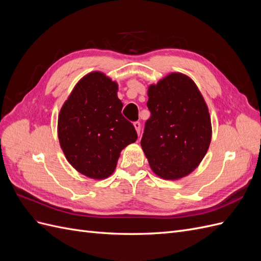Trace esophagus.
<instances>
[{"label":"esophagus","mask_w":261,"mask_h":261,"mask_svg":"<svg viewBox=\"0 0 261 261\" xmlns=\"http://www.w3.org/2000/svg\"><path fill=\"white\" fill-rule=\"evenodd\" d=\"M134 126H135V129H136L138 135H140V127H141L140 122H138V121L137 122H134Z\"/></svg>","instance_id":"esophagus-1"}]
</instances>
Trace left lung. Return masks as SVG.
Here are the masks:
<instances>
[{
    "label": "left lung",
    "instance_id": "left-lung-1",
    "mask_svg": "<svg viewBox=\"0 0 261 261\" xmlns=\"http://www.w3.org/2000/svg\"><path fill=\"white\" fill-rule=\"evenodd\" d=\"M140 145L156 175L176 179L195 170L211 141V121L200 91L191 78L173 73L148 89Z\"/></svg>",
    "mask_w": 261,
    "mask_h": 261
}]
</instances>
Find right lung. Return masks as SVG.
<instances>
[{
	"label": "right lung",
	"instance_id": "add662e5",
	"mask_svg": "<svg viewBox=\"0 0 261 261\" xmlns=\"http://www.w3.org/2000/svg\"><path fill=\"white\" fill-rule=\"evenodd\" d=\"M116 92V83L102 73H90L75 86L59 115L63 152L78 172L91 178L112 174L122 150L137 140Z\"/></svg>",
	"mask_w": 261,
	"mask_h": 261
}]
</instances>
